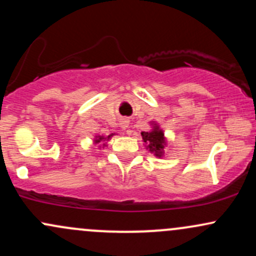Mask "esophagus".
Segmentation results:
<instances>
[{"instance_id": "obj_1", "label": "esophagus", "mask_w": 256, "mask_h": 256, "mask_svg": "<svg viewBox=\"0 0 256 256\" xmlns=\"http://www.w3.org/2000/svg\"><path fill=\"white\" fill-rule=\"evenodd\" d=\"M120 125H122V130H126V128H128V119H122V122H120Z\"/></svg>"}]
</instances>
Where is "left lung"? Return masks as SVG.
Returning <instances> with one entry per match:
<instances>
[{
  "label": "left lung",
  "instance_id": "left-lung-1",
  "mask_svg": "<svg viewBox=\"0 0 256 256\" xmlns=\"http://www.w3.org/2000/svg\"><path fill=\"white\" fill-rule=\"evenodd\" d=\"M152 130L148 132H142L143 142L146 144V149L149 152H154L155 156L161 158L164 155V149L166 146V138L164 136V131L160 130V128L156 124L152 126Z\"/></svg>",
  "mask_w": 256,
  "mask_h": 256
}]
</instances>
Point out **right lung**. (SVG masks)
I'll list each match as a JSON object with an SVG mask.
<instances>
[{"mask_svg": "<svg viewBox=\"0 0 256 256\" xmlns=\"http://www.w3.org/2000/svg\"><path fill=\"white\" fill-rule=\"evenodd\" d=\"M112 136H113V134H110V136L106 137V138H104V136H98V137L95 138V143H100V142H101V140H110V138Z\"/></svg>", "mask_w": 256, "mask_h": 256, "instance_id": "add662e5", "label": "right lung"}]
</instances>
